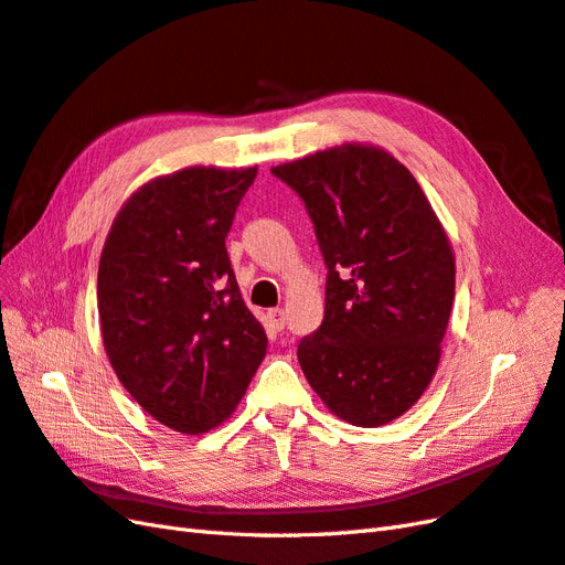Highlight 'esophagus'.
I'll list each match as a JSON object with an SVG mask.
<instances>
[{"label":"esophagus","mask_w":565,"mask_h":565,"mask_svg":"<svg viewBox=\"0 0 565 565\" xmlns=\"http://www.w3.org/2000/svg\"><path fill=\"white\" fill-rule=\"evenodd\" d=\"M269 321H271V327L277 329V331H284V327H286V312L281 310V308H277V310H269Z\"/></svg>","instance_id":"esophagus-1"}]
</instances>
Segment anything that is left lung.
<instances>
[{
    "label": "left lung",
    "instance_id": "1",
    "mask_svg": "<svg viewBox=\"0 0 565 565\" xmlns=\"http://www.w3.org/2000/svg\"><path fill=\"white\" fill-rule=\"evenodd\" d=\"M305 201L329 267L324 321L298 345L305 379L343 422L376 428L438 372L455 253L414 174L374 143L271 168Z\"/></svg>",
    "mask_w": 565,
    "mask_h": 565
}]
</instances>
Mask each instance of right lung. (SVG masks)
Here are the masks:
<instances>
[{"instance_id": "add662e5", "label": "right lung", "mask_w": 565, "mask_h": 565, "mask_svg": "<svg viewBox=\"0 0 565 565\" xmlns=\"http://www.w3.org/2000/svg\"><path fill=\"white\" fill-rule=\"evenodd\" d=\"M257 168L193 166L141 184L106 236L96 279L113 372L156 422L199 435L227 422L267 335L227 255Z\"/></svg>"}]
</instances>
